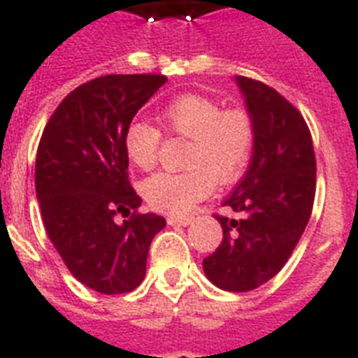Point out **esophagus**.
Listing matches in <instances>:
<instances>
[{"instance_id":"obj_1","label":"esophagus","mask_w":358,"mask_h":358,"mask_svg":"<svg viewBox=\"0 0 358 358\" xmlns=\"http://www.w3.org/2000/svg\"><path fill=\"white\" fill-rule=\"evenodd\" d=\"M167 223L173 224V227H187L191 223V217H178V215H169Z\"/></svg>"}]
</instances>
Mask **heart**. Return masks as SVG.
<instances>
[{
	"instance_id": "b5f03b06",
	"label": "heart",
	"mask_w": 358,
	"mask_h": 358,
	"mask_svg": "<svg viewBox=\"0 0 358 358\" xmlns=\"http://www.w3.org/2000/svg\"><path fill=\"white\" fill-rule=\"evenodd\" d=\"M163 126L189 139L182 173H157L143 182V196L157 212H191L212 195L215 180L230 184L249 162L255 126L243 109H221L210 98L182 94L162 111ZM124 152L135 167L150 171L156 165L159 131L135 120L124 131Z\"/></svg>"
}]
</instances>
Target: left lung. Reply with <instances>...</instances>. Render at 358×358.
<instances>
[{
    "instance_id": "left-lung-1",
    "label": "left lung",
    "mask_w": 358,
    "mask_h": 358,
    "mask_svg": "<svg viewBox=\"0 0 358 358\" xmlns=\"http://www.w3.org/2000/svg\"><path fill=\"white\" fill-rule=\"evenodd\" d=\"M255 126L249 169L217 215L223 241L204 258L206 277L227 292H250L294 252L316 195V156L303 115L275 89L236 76Z\"/></svg>"
}]
</instances>
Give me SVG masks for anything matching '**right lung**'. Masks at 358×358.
Wrapping results in <instances>:
<instances>
[{
    "label": "right lung",
    "instance_id": "right-lung-1",
    "mask_svg": "<svg viewBox=\"0 0 358 358\" xmlns=\"http://www.w3.org/2000/svg\"><path fill=\"white\" fill-rule=\"evenodd\" d=\"M167 81L157 74H111L80 85L42 131L35 189L42 223L64 266L98 294H128L143 282L154 236L165 227L139 213L128 180L124 131ZM128 217L122 224L114 217Z\"/></svg>",
    "mask_w": 358,
    "mask_h": 358
}]
</instances>
